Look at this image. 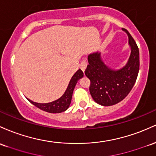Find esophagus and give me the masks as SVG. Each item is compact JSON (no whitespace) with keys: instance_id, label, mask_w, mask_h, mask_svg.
Wrapping results in <instances>:
<instances>
[{"instance_id":"esophagus-1","label":"esophagus","mask_w":156,"mask_h":156,"mask_svg":"<svg viewBox=\"0 0 156 156\" xmlns=\"http://www.w3.org/2000/svg\"><path fill=\"white\" fill-rule=\"evenodd\" d=\"M87 66V63L86 62V61L85 60H83L81 62V64H80V69H81V70L83 71H85V69H86Z\"/></svg>"}]
</instances>
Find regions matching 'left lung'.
I'll use <instances>...</instances> for the list:
<instances>
[{
    "label": "left lung",
    "mask_w": 156,
    "mask_h": 156,
    "mask_svg": "<svg viewBox=\"0 0 156 156\" xmlns=\"http://www.w3.org/2000/svg\"><path fill=\"white\" fill-rule=\"evenodd\" d=\"M128 36L131 52L127 64L120 69H112L105 64L99 51L87 57L85 73L90 80V95L97 104L111 106L123 100L132 90L139 71V51L128 31L122 29Z\"/></svg>",
    "instance_id": "left-lung-1"
}]
</instances>
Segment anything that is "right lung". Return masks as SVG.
<instances>
[{"mask_svg": "<svg viewBox=\"0 0 156 156\" xmlns=\"http://www.w3.org/2000/svg\"><path fill=\"white\" fill-rule=\"evenodd\" d=\"M84 74L82 70L79 69L70 80L67 89L65 91L64 94L59 99L57 100L51 101L49 103H37L30 100L28 99L31 104L35 105L37 108H40V110L48 112L51 113H59L62 112L66 111L69 108L71 104V99H72V94L73 92V89L76 86L78 80L83 77Z\"/></svg>", "mask_w": 156, "mask_h": 156, "instance_id": "add662e5", "label": "right lung"}]
</instances>
